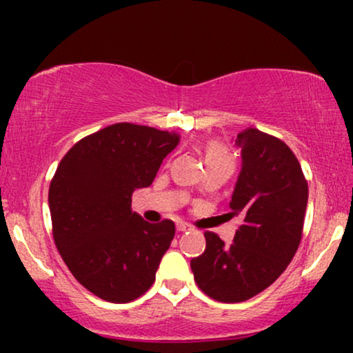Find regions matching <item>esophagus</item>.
Masks as SVG:
<instances>
[{"label": "esophagus", "mask_w": 353, "mask_h": 353, "mask_svg": "<svg viewBox=\"0 0 353 353\" xmlns=\"http://www.w3.org/2000/svg\"><path fill=\"white\" fill-rule=\"evenodd\" d=\"M176 229L179 230V232H185V230H189L190 228L188 224H185V222H177V225H176Z\"/></svg>", "instance_id": "34e87169"}]
</instances>
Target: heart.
Listing matches in <instances>:
<instances>
[{
    "label": "heart",
    "mask_w": 353,
    "mask_h": 353,
    "mask_svg": "<svg viewBox=\"0 0 353 353\" xmlns=\"http://www.w3.org/2000/svg\"><path fill=\"white\" fill-rule=\"evenodd\" d=\"M205 163H208V165H228V168H232L234 165L230 152L224 145L217 143L209 144L208 151H205Z\"/></svg>",
    "instance_id": "obj_1"
}]
</instances>
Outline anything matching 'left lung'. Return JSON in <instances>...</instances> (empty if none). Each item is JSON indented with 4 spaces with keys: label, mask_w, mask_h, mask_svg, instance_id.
Returning <instances> with one entry per match:
<instances>
[{
    "label": "left lung",
    "mask_w": 353,
    "mask_h": 353,
    "mask_svg": "<svg viewBox=\"0 0 353 353\" xmlns=\"http://www.w3.org/2000/svg\"><path fill=\"white\" fill-rule=\"evenodd\" d=\"M242 169L230 201L241 216L232 244L205 232V250L190 261L199 289L219 302H244L279 279L302 239L309 185L285 143L255 128L239 132Z\"/></svg>",
    "instance_id": "8db88e82"
}]
</instances>
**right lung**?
<instances>
[{"label": "right lung", "mask_w": 353, "mask_h": 353, "mask_svg": "<svg viewBox=\"0 0 353 353\" xmlns=\"http://www.w3.org/2000/svg\"><path fill=\"white\" fill-rule=\"evenodd\" d=\"M179 134L117 123L86 136L61 159L50 185L52 236L64 264L99 299L125 303L148 292L174 239L172 221L149 224L131 210Z\"/></svg>", "instance_id": "1"}]
</instances>
